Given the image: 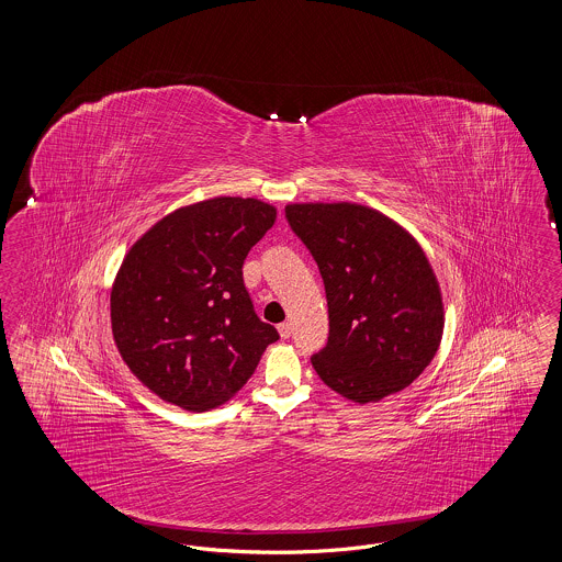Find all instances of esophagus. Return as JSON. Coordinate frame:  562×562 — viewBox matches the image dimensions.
<instances>
[{
  "label": "esophagus",
  "mask_w": 562,
  "mask_h": 562,
  "mask_svg": "<svg viewBox=\"0 0 562 562\" xmlns=\"http://www.w3.org/2000/svg\"><path fill=\"white\" fill-rule=\"evenodd\" d=\"M291 330H293V328H291L289 322H282V324L278 326V333H280L282 339H289V337H291Z\"/></svg>",
  "instance_id": "1"
}]
</instances>
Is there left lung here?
Here are the masks:
<instances>
[{"label": "left lung", "mask_w": 562, "mask_h": 562, "mask_svg": "<svg viewBox=\"0 0 562 562\" xmlns=\"http://www.w3.org/2000/svg\"><path fill=\"white\" fill-rule=\"evenodd\" d=\"M286 221L321 269L328 341L312 356L348 401L376 402L411 385L436 356L445 310L426 252L369 206L289 204Z\"/></svg>", "instance_id": "left-lung-1"}]
</instances>
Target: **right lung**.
I'll list each match as a JSON object with an SVG mask.
<instances>
[{"label": "right lung", "instance_id": "right-lung-1", "mask_svg": "<svg viewBox=\"0 0 562 562\" xmlns=\"http://www.w3.org/2000/svg\"><path fill=\"white\" fill-rule=\"evenodd\" d=\"M273 221L261 200L221 195L166 214L124 257L111 289L113 341L161 401L195 413L229 401L280 339L241 278Z\"/></svg>", "mask_w": 562, "mask_h": 562}]
</instances>
